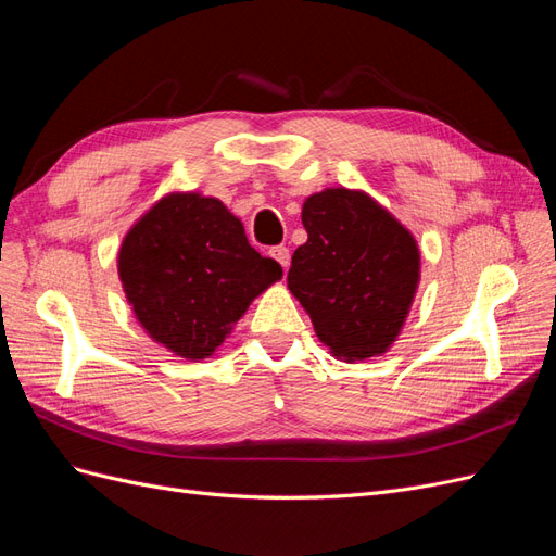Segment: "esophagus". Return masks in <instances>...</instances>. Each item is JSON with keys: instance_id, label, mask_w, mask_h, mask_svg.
Wrapping results in <instances>:
<instances>
[{"instance_id": "1", "label": "esophagus", "mask_w": 556, "mask_h": 556, "mask_svg": "<svg viewBox=\"0 0 556 556\" xmlns=\"http://www.w3.org/2000/svg\"><path fill=\"white\" fill-rule=\"evenodd\" d=\"M268 255H271L282 268H288L290 266V250L285 248V245H276V248H271L268 250Z\"/></svg>"}]
</instances>
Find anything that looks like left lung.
Segmentation results:
<instances>
[{
    "instance_id": "left-lung-1",
    "label": "left lung",
    "mask_w": 556,
    "mask_h": 556,
    "mask_svg": "<svg viewBox=\"0 0 556 556\" xmlns=\"http://www.w3.org/2000/svg\"><path fill=\"white\" fill-rule=\"evenodd\" d=\"M308 241L292 255L288 288L333 357L387 352L406 323L419 282L413 233L378 201L327 188L304 201Z\"/></svg>"
}]
</instances>
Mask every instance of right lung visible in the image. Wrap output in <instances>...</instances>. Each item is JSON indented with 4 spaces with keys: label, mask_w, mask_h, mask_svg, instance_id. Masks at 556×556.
<instances>
[{
    "label": "right lung",
    "mask_w": 556,
    "mask_h": 556,
    "mask_svg": "<svg viewBox=\"0 0 556 556\" xmlns=\"http://www.w3.org/2000/svg\"><path fill=\"white\" fill-rule=\"evenodd\" d=\"M117 274L150 339L206 359L282 268L248 243L220 199L172 192L127 231Z\"/></svg>",
    "instance_id": "1"
}]
</instances>
